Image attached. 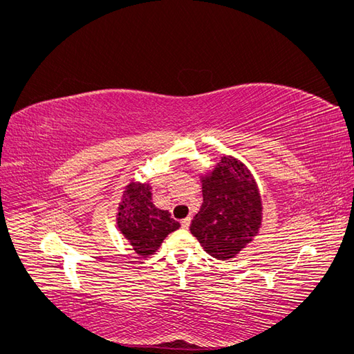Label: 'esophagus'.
<instances>
[{
    "instance_id": "esophagus-1",
    "label": "esophagus",
    "mask_w": 354,
    "mask_h": 354,
    "mask_svg": "<svg viewBox=\"0 0 354 354\" xmlns=\"http://www.w3.org/2000/svg\"><path fill=\"white\" fill-rule=\"evenodd\" d=\"M189 226H190V217H186V218L181 220V227H183V229H187Z\"/></svg>"
}]
</instances>
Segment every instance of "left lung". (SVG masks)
<instances>
[{
    "mask_svg": "<svg viewBox=\"0 0 354 354\" xmlns=\"http://www.w3.org/2000/svg\"><path fill=\"white\" fill-rule=\"evenodd\" d=\"M203 202L192 220L190 232L217 260L236 257L263 220V202L251 171L239 159L224 155L201 177Z\"/></svg>",
    "mask_w": 354,
    "mask_h": 354,
    "instance_id": "8db88e82",
    "label": "left lung"
}]
</instances>
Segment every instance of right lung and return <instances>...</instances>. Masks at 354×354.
I'll return each instance as SVG.
<instances>
[{"label": "right lung", "mask_w": 354, "mask_h": 354, "mask_svg": "<svg viewBox=\"0 0 354 354\" xmlns=\"http://www.w3.org/2000/svg\"><path fill=\"white\" fill-rule=\"evenodd\" d=\"M151 189L147 183L131 181L125 186L116 212L118 229L143 259L155 254L168 234L180 227L168 211L155 207Z\"/></svg>", "instance_id": "obj_1"}]
</instances>
